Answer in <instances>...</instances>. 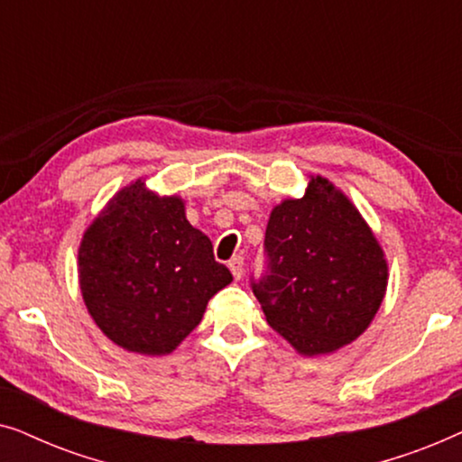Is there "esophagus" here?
Returning <instances> with one entry per match:
<instances>
[{
	"label": "esophagus",
	"mask_w": 462,
	"mask_h": 462,
	"mask_svg": "<svg viewBox=\"0 0 462 462\" xmlns=\"http://www.w3.org/2000/svg\"><path fill=\"white\" fill-rule=\"evenodd\" d=\"M229 269H231V273H233V277H236V280H242V275H244V258L242 256H233L231 261H229Z\"/></svg>",
	"instance_id": "obj_1"
}]
</instances>
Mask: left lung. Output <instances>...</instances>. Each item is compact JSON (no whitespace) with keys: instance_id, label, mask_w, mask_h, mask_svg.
I'll return each mask as SVG.
<instances>
[{"instance_id":"left-lung-1","label":"left lung","mask_w":462,"mask_h":462,"mask_svg":"<svg viewBox=\"0 0 462 462\" xmlns=\"http://www.w3.org/2000/svg\"><path fill=\"white\" fill-rule=\"evenodd\" d=\"M269 275L254 283L267 324L300 356H328L362 337L383 305L389 263L343 189L309 174L302 198L269 214Z\"/></svg>"}]
</instances>
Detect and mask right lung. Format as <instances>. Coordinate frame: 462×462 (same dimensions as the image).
Masks as SVG:
<instances>
[{
    "instance_id": "add662e5",
    "label": "right lung",
    "mask_w": 462,
    "mask_h": 462,
    "mask_svg": "<svg viewBox=\"0 0 462 462\" xmlns=\"http://www.w3.org/2000/svg\"><path fill=\"white\" fill-rule=\"evenodd\" d=\"M84 305L111 343L138 356H168L204 318L233 275L212 242L187 220L180 195L138 176L86 226L78 248Z\"/></svg>"
}]
</instances>
